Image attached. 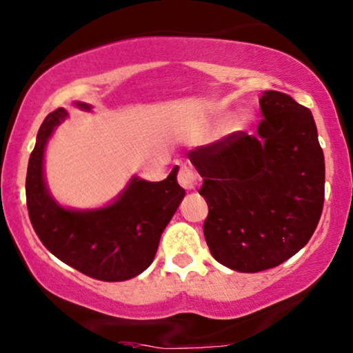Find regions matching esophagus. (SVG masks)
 <instances>
[{
  "label": "esophagus",
  "mask_w": 353,
  "mask_h": 353,
  "mask_svg": "<svg viewBox=\"0 0 353 353\" xmlns=\"http://www.w3.org/2000/svg\"><path fill=\"white\" fill-rule=\"evenodd\" d=\"M177 182H179L184 189L194 190L199 185V177H197V174L194 172V169H190L189 165H181L179 174H177Z\"/></svg>",
  "instance_id": "1"
}]
</instances>
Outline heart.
I'll use <instances>...</instances> for the list:
<instances>
[{
	"mask_svg": "<svg viewBox=\"0 0 353 353\" xmlns=\"http://www.w3.org/2000/svg\"><path fill=\"white\" fill-rule=\"evenodd\" d=\"M247 123V116H241L239 119L236 121V128H242Z\"/></svg>",
	"mask_w": 353,
	"mask_h": 353,
	"instance_id": "obj_1",
	"label": "heart"
}]
</instances>
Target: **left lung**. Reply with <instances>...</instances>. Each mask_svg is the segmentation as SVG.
Returning <instances> with one entry per match:
<instances>
[{
	"label": "left lung",
	"instance_id": "8db88e82",
	"mask_svg": "<svg viewBox=\"0 0 353 353\" xmlns=\"http://www.w3.org/2000/svg\"><path fill=\"white\" fill-rule=\"evenodd\" d=\"M257 136L232 132L189 151L209 205L210 254L237 272H261L297 254L319 224L325 163L310 109L265 91Z\"/></svg>",
	"mask_w": 353,
	"mask_h": 353
}]
</instances>
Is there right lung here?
<instances>
[{
    "label": "right lung",
    "instance_id": "obj_1",
    "mask_svg": "<svg viewBox=\"0 0 353 353\" xmlns=\"http://www.w3.org/2000/svg\"><path fill=\"white\" fill-rule=\"evenodd\" d=\"M81 109L89 104L78 103ZM68 112L63 108L46 116L36 136L26 174V205L39 241L52 255L84 275L121 282L144 272L156 255L159 239L185 190L177 171L161 182L132 177L119 197L101 209H64L48 192L43 174L46 143Z\"/></svg>",
    "mask_w": 353,
    "mask_h": 353
}]
</instances>
